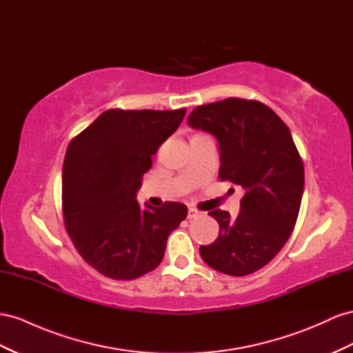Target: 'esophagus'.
<instances>
[{
    "label": "esophagus",
    "mask_w": 353,
    "mask_h": 353,
    "mask_svg": "<svg viewBox=\"0 0 353 353\" xmlns=\"http://www.w3.org/2000/svg\"><path fill=\"white\" fill-rule=\"evenodd\" d=\"M200 215H202V212H200L199 209L190 208V209H188V214H187V218H188V220H194V218H199Z\"/></svg>",
    "instance_id": "1"
}]
</instances>
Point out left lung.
Returning a JSON list of instances; mask_svg holds the SVG:
<instances>
[{
	"label": "left lung",
	"instance_id": "1",
	"mask_svg": "<svg viewBox=\"0 0 353 353\" xmlns=\"http://www.w3.org/2000/svg\"><path fill=\"white\" fill-rule=\"evenodd\" d=\"M188 125L212 133L221 151V181L242 187L236 220L215 209L220 224L211 245L200 246L203 261L230 276L251 274L272 261L297 223L304 166L288 126L263 102L227 98L196 107Z\"/></svg>",
	"mask_w": 353,
	"mask_h": 353
}]
</instances>
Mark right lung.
Here are the masks:
<instances>
[{"label":"right lung","mask_w":353,"mask_h":353,"mask_svg":"<svg viewBox=\"0 0 353 353\" xmlns=\"http://www.w3.org/2000/svg\"><path fill=\"white\" fill-rule=\"evenodd\" d=\"M185 108L102 112L72 138L63 160L62 214L75 250L103 276L130 281L163 260L187 206H139L135 194L151 157L178 129Z\"/></svg>","instance_id":"obj_1"}]
</instances>
